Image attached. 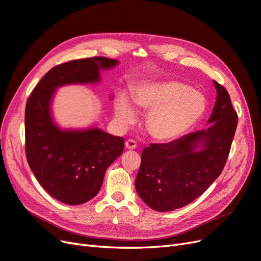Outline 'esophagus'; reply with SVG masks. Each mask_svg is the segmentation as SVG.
Segmentation results:
<instances>
[{
	"instance_id": "34e87169",
	"label": "esophagus",
	"mask_w": 261,
	"mask_h": 261,
	"mask_svg": "<svg viewBox=\"0 0 261 261\" xmlns=\"http://www.w3.org/2000/svg\"><path fill=\"white\" fill-rule=\"evenodd\" d=\"M124 146L127 149H134L137 147V142L134 140H127L124 143Z\"/></svg>"
}]
</instances>
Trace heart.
<instances>
[{
  "instance_id": "1",
  "label": "heart",
  "mask_w": 261,
  "mask_h": 261,
  "mask_svg": "<svg viewBox=\"0 0 261 261\" xmlns=\"http://www.w3.org/2000/svg\"><path fill=\"white\" fill-rule=\"evenodd\" d=\"M133 102L141 110L149 112L146 130L160 142L174 141L184 136L206 111L205 96L178 81L144 83L134 92ZM115 116L122 125L136 121V109L125 94L116 101Z\"/></svg>"
}]
</instances>
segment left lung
<instances>
[{"instance_id": "1", "label": "left lung", "mask_w": 261, "mask_h": 261, "mask_svg": "<svg viewBox=\"0 0 261 261\" xmlns=\"http://www.w3.org/2000/svg\"><path fill=\"white\" fill-rule=\"evenodd\" d=\"M216 102L204 130L142 152L136 178L140 198L152 210L170 212L200 197L223 171L238 124L228 91L214 81Z\"/></svg>"}]
</instances>
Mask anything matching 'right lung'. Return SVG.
Listing matches in <instances>:
<instances>
[{
    "label": "right lung",
    "instance_id": "1",
    "mask_svg": "<svg viewBox=\"0 0 261 261\" xmlns=\"http://www.w3.org/2000/svg\"><path fill=\"white\" fill-rule=\"evenodd\" d=\"M118 61L105 57L57 65L40 81L25 105V155L41 186L58 201L77 205L98 194L105 171L123 151L124 140L98 128L62 130L51 116L58 87L93 84Z\"/></svg>",
    "mask_w": 261,
    "mask_h": 261
}]
</instances>
